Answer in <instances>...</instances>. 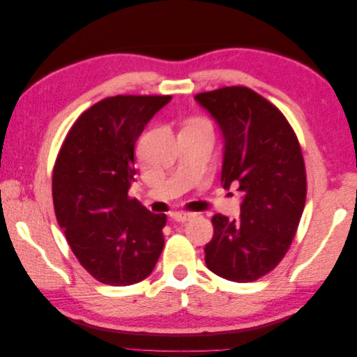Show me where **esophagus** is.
Here are the masks:
<instances>
[{
	"instance_id": "1",
	"label": "esophagus",
	"mask_w": 357,
	"mask_h": 357,
	"mask_svg": "<svg viewBox=\"0 0 357 357\" xmlns=\"http://www.w3.org/2000/svg\"><path fill=\"white\" fill-rule=\"evenodd\" d=\"M192 218H193L192 213H185V211H174V213H171V219L176 220V222H180V223L188 222V220H190Z\"/></svg>"
}]
</instances>
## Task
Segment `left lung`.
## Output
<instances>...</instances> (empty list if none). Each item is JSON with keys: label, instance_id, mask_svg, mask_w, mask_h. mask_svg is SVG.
Masks as SVG:
<instances>
[{"label": "left lung", "instance_id": "1", "mask_svg": "<svg viewBox=\"0 0 357 357\" xmlns=\"http://www.w3.org/2000/svg\"><path fill=\"white\" fill-rule=\"evenodd\" d=\"M223 135L222 186L243 193L238 220L215 214L205 244L211 273L235 283L264 277L287 253L307 198L294 129L277 107L244 86L195 95Z\"/></svg>", "mask_w": 357, "mask_h": 357}]
</instances>
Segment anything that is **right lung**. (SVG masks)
<instances>
[{"instance_id":"right-lung-1","label":"right lung","mask_w":357,"mask_h":357,"mask_svg":"<svg viewBox=\"0 0 357 357\" xmlns=\"http://www.w3.org/2000/svg\"><path fill=\"white\" fill-rule=\"evenodd\" d=\"M171 96L117 95L86 110L63 142L52 195L61 229L80 265L109 286L139 283L164 248L165 214L128 197L134 150L143 129Z\"/></svg>"}]
</instances>
